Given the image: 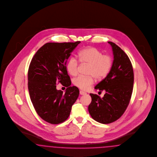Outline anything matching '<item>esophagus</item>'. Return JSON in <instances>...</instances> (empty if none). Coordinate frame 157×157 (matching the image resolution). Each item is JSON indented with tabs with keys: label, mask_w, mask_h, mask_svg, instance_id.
I'll return each mask as SVG.
<instances>
[{
	"label": "esophagus",
	"mask_w": 157,
	"mask_h": 157,
	"mask_svg": "<svg viewBox=\"0 0 157 157\" xmlns=\"http://www.w3.org/2000/svg\"><path fill=\"white\" fill-rule=\"evenodd\" d=\"M79 94H80L81 95H84V94H86V92H83V91H82V90H80Z\"/></svg>",
	"instance_id": "34e87169"
}]
</instances>
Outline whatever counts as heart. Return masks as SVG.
Returning a JSON list of instances; mask_svg holds the SVG:
<instances>
[{
	"label": "heart",
	"mask_w": 157,
	"mask_h": 157,
	"mask_svg": "<svg viewBox=\"0 0 157 157\" xmlns=\"http://www.w3.org/2000/svg\"><path fill=\"white\" fill-rule=\"evenodd\" d=\"M78 56L80 62L89 65L88 71L89 76H78L73 79L72 82L76 87L84 90H88L93 85L94 78L98 81L106 78L113 67V58L109 55H104L101 51L94 47L82 50ZM78 65V60L71 57L67 63V71L71 75H76Z\"/></svg>",
	"instance_id": "heart-1"
}]
</instances>
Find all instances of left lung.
Returning <instances> with one entry per match:
<instances>
[{"mask_svg": "<svg viewBox=\"0 0 157 157\" xmlns=\"http://www.w3.org/2000/svg\"><path fill=\"white\" fill-rule=\"evenodd\" d=\"M112 47L114 60L111 71L94 89L105 90L101 98L90 94L92 101L88 110L93 119L102 124H109L119 119L128 106L132 97L134 72L132 63L118 45L109 41Z\"/></svg>", "mask_w": 157, "mask_h": 157, "instance_id": "1", "label": "left lung"}]
</instances>
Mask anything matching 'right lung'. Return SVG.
<instances>
[{"label":"right lung","mask_w":157,"mask_h":157,"mask_svg":"<svg viewBox=\"0 0 157 157\" xmlns=\"http://www.w3.org/2000/svg\"><path fill=\"white\" fill-rule=\"evenodd\" d=\"M80 41L48 43L33 57L28 71L30 99L38 116L52 124L65 121L78 99L79 90L71 81L66 68L67 59ZM67 87L66 92L57 90L56 84Z\"/></svg>","instance_id":"right-lung-1"}]
</instances>
